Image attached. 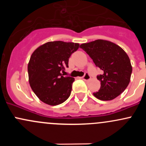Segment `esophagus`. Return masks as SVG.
<instances>
[{"instance_id": "1", "label": "esophagus", "mask_w": 146, "mask_h": 146, "mask_svg": "<svg viewBox=\"0 0 146 146\" xmlns=\"http://www.w3.org/2000/svg\"><path fill=\"white\" fill-rule=\"evenodd\" d=\"M82 80H85V81H88V80H90V76L88 73H85V74L84 75L83 77H82Z\"/></svg>"}]
</instances>
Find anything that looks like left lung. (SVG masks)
<instances>
[{
    "mask_svg": "<svg viewBox=\"0 0 146 146\" xmlns=\"http://www.w3.org/2000/svg\"><path fill=\"white\" fill-rule=\"evenodd\" d=\"M80 47L103 71L97 76L101 82L99 91L93 95L103 101L114 100L129 85L132 66L126 53L113 42L98 39L82 44Z\"/></svg>",
    "mask_w": 146,
    "mask_h": 146,
    "instance_id": "8db88e82",
    "label": "left lung"
}]
</instances>
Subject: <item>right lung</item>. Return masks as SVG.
I'll list each match as a JSON object with an SVG mask.
<instances>
[{
	"instance_id": "add662e5",
	"label": "right lung",
	"mask_w": 146,
	"mask_h": 146,
	"mask_svg": "<svg viewBox=\"0 0 146 146\" xmlns=\"http://www.w3.org/2000/svg\"><path fill=\"white\" fill-rule=\"evenodd\" d=\"M79 48V44L62 41L48 42L38 47L28 64L29 82L35 95L43 102L55 106L69 98L73 77L62 76L68 67V58Z\"/></svg>"
}]
</instances>
